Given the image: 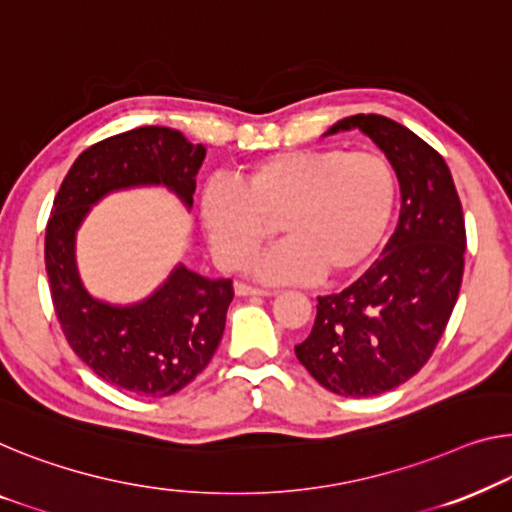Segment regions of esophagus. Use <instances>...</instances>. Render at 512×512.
<instances>
[{
	"instance_id": "esophagus-1",
	"label": "esophagus",
	"mask_w": 512,
	"mask_h": 512,
	"mask_svg": "<svg viewBox=\"0 0 512 512\" xmlns=\"http://www.w3.org/2000/svg\"><path fill=\"white\" fill-rule=\"evenodd\" d=\"M234 292L239 296H269L271 292L269 289H262V287H255V285H248V282H236L234 285Z\"/></svg>"
}]
</instances>
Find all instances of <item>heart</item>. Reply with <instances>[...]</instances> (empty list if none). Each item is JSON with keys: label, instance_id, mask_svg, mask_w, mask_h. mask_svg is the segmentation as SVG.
Instances as JSON below:
<instances>
[{"label": "heart", "instance_id": "1", "mask_svg": "<svg viewBox=\"0 0 512 512\" xmlns=\"http://www.w3.org/2000/svg\"><path fill=\"white\" fill-rule=\"evenodd\" d=\"M398 179L377 154L287 149L250 160L232 183H209L200 213L213 257L241 269L278 232L285 241L255 262L266 280H345L370 264L391 230Z\"/></svg>", "mask_w": 512, "mask_h": 512}]
</instances>
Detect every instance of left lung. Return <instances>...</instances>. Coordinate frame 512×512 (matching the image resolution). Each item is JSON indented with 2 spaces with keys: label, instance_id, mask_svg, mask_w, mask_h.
Wrapping results in <instances>:
<instances>
[{
  "label": "left lung",
  "instance_id": "left-lung-1",
  "mask_svg": "<svg viewBox=\"0 0 512 512\" xmlns=\"http://www.w3.org/2000/svg\"><path fill=\"white\" fill-rule=\"evenodd\" d=\"M361 128L400 181V220L384 253L340 294L317 296L296 358L326 391L368 398L400 386L432 356L460 294L467 230L439 151L381 114H354L326 135Z\"/></svg>",
  "mask_w": 512,
  "mask_h": 512
}]
</instances>
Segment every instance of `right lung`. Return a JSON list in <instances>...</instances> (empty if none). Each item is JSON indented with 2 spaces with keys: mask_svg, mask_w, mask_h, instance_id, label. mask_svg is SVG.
<instances>
[{
  "mask_svg": "<svg viewBox=\"0 0 512 512\" xmlns=\"http://www.w3.org/2000/svg\"><path fill=\"white\" fill-rule=\"evenodd\" d=\"M204 154L202 144L165 126L105 137L68 170L45 227V271L68 345L110 386L147 398L177 393L207 368L225 331L232 280L179 266L147 301L128 308L101 303L78 278L75 230L105 193L140 183H163L190 207Z\"/></svg>",
  "mask_w": 512,
  "mask_h": 512,
  "instance_id": "obj_1",
  "label": "right lung"
}]
</instances>
